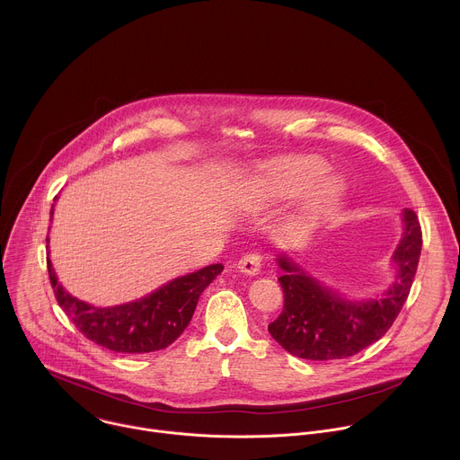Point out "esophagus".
Masks as SVG:
<instances>
[{
	"label": "esophagus",
	"instance_id": "1",
	"mask_svg": "<svg viewBox=\"0 0 460 460\" xmlns=\"http://www.w3.org/2000/svg\"><path fill=\"white\" fill-rule=\"evenodd\" d=\"M242 273L245 275H258L260 268H261V256L258 252H247L238 260V266H236Z\"/></svg>",
	"mask_w": 460,
	"mask_h": 460
}]
</instances>
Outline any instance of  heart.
Returning <instances> with one entry per match:
<instances>
[{
  "instance_id": "obj_1",
  "label": "heart",
  "mask_w": 460,
  "mask_h": 460,
  "mask_svg": "<svg viewBox=\"0 0 460 460\" xmlns=\"http://www.w3.org/2000/svg\"><path fill=\"white\" fill-rule=\"evenodd\" d=\"M320 172L316 162H295L273 169L266 180L264 189L271 196H289L307 187Z\"/></svg>"
}]
</instances>
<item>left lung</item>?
Wrapping results in <instances>:
<instances>
[{
    "instance_id": "8db88e82",
    "label": "left lung",
    "mask_w": 460,
    "mask_h": 460,
    "mask_svg": "<svg viewBox=\"0 0 460 460\" xmlns=\"http://www.w3.org/2000/svg\"><path fill=\"white\" fill-rule=\"evenodd\" d=\"M402 220L404 234L393 252L397 280L378 298L346 300L309 277L291 258L279 256L284 270L279 279L284 309L268 327L271 337L286 351L305 360L348 358L382 339L410 295L422 249L415 211L404 209Z\"/></svg>"
}]
</instances>
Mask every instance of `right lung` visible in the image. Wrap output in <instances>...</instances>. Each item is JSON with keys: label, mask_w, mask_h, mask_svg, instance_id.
<instances>
[{"label": "right lung", "mask_w": 460, "mask_h": 460, "mask_svg": "<svg viewBox=\"0 0 460 460\" xmlns=\"http://www.w3.org/2000/svg\"><path fill=\"white\" fill-rule=\"evenodd\" d=\"M52 215L54 206L50 220ZM47 270L59 307L89 341L116 353H151L165 349L183 333L200 295L224 271V266L213 264L183 275L140 300L114 307H94L65 291L49 258Z\"/></svg>", "instance_id": "right-lung-1"}]
</instances>
